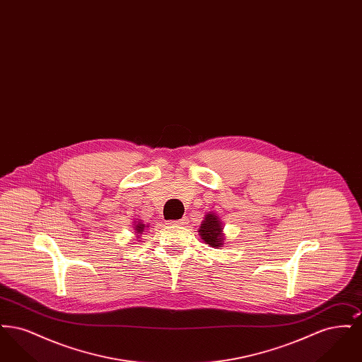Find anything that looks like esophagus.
Here are the masks:
<instances>
[{
	"instance_id": "esophagus-1",
	"label": "esophagus",
	"mask_w": 362,
	"mask_h": 362,
	"mask_svg": "<svg viewBox=\"0 0 362 362\" xmlns=\"http://www.w3.org/2000/svg\"><path fill=\"white\" fill-rule=\"evenodd\" d=\"M187 223V218L186 217H183V218H180V220H173V221H168V224L170 225H185Z\"/></svg>"
}]
</instances>
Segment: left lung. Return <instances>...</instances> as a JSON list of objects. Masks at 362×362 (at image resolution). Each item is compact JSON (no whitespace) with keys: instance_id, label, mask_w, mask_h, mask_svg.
Wrapping results in <instances>:
<instances>
[{"instance_id":"1","label":"left lung","mask_w":362,"mask_h":362,"mask_svg":"<svg viewBox=\"0 0 362 362\" xmlns=\"http://www.w3.org/2000/svg\"><path fill=\"white\" fill-rule=\"evenodd\" d=\"M199 235L202 240L209 244L210 247H221L224 243V233H223V224L216 216V213L210 211L205 216V220L202 221L199 228Z\"/></svg>"}]
</instances>
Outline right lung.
I'll return each instance as SVG.
<instances>
[{"mask_svg":"<svg viewBox=\"0 0 362 362\" xmlns=\"http://www.w3.org/2000/svg\"><path fill=\"white\" fill-rule=\"evenodd\" d=\"M134 229H136V233H138V236L145 230V228H148V225L144 224L142 221H138V223H134Z\"/></svg>","mask_w":362,"mask_h":362,"instance_id":"obj_1","label":"right lung"}]
</instances>
